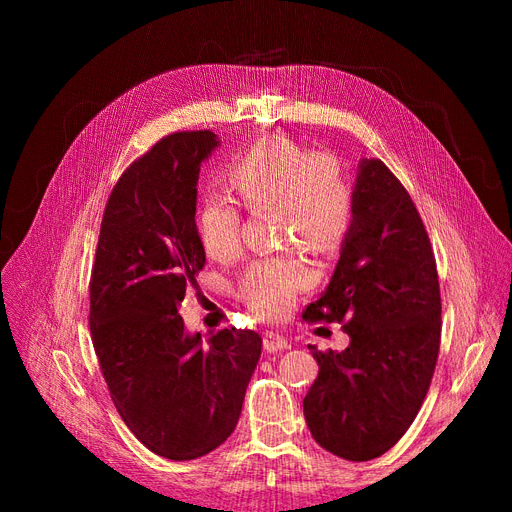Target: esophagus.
<instances>
[{
  "label": "esophagus",
  "mask_w": 512,
  "mask_h": 512,
  "mask_svg": "<svg viewBox=\"0 0 512 512\" xmlns=\"http://www.w3.org/2000/svg\"><path fill=\"white\" fill-rule=\"evenodd\" d=\"M290 342L284 334L280 332H267L263 336V348L267 353H278V351H284V348H288Z\"/></svg>",
  "instance_id": "1"
}]
</instances>
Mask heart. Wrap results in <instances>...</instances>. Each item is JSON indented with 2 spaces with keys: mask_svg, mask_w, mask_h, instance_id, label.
<instances>
[{
  "mask_svg": "<svg viewBox=\"0 0 512 512\" xmlns=\"http://www.w3.org/2000/svg\"><path fill=\"white\" fill-rule=\"evenodd\" d=\"M226 180L230 193L249 211L278 209L280 234H292L313 251L334 249L353 222L355 197L332 153H309L284 137L257 141L236 155ZM205 253L228 261L240 251V215L224 199H207L197 213ZM313 282L309 267L292 255L255 261L240 282V297L259 317L284 315L297 294Z\"/></svg>",
  "mask_w": 512,
  "mask_h": 512,
  "instance_id": "1",
  "label": "heart"
}]
</instances>
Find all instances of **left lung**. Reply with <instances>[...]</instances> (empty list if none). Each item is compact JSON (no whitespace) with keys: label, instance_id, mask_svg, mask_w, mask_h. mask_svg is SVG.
Returning a JSON list of instances; mask_svg holds the SVG:
<instances>
[{"label":"left lung","instance_id":"8db88e82","mask_svg":"<svg viewBox=\"0 0 512 512\" xmlns=\"http://www.w3.org/2000/svg\"><path fill=\"white\" fill-rule=\"evenodd\" d=\"M355 211L328 288L307 321L342 324L344 351L311 346L319 373L303 398L311 436L346 461L388 452L417 417L440 351L442 303L432 245L407 188L361 159Z\"/></svg>","mask_w":512,"mask_h":512}]
</instances>
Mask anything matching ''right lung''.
Returning a JSON list of instances; mask_svg holds the SVG:
<instances>
[{"label": "right lung", "mask_w": 512, "mask_h": 512, "mask_svg": "<svg viewBox=\"0 0 512 512\" xmlns=\"http://www.w3.org/2000/svg\"><path fill=\"white\" fill-rule=\"evenodd\" d=\"M218 145L211 130L174 132L134 161L107 199L89 284L107 390L137 440L170 461L228 440L261 357L257 332L203 338L178 313L205 265L197 182Z\"/></svg>", "instance_id": "1"}]
</instances>
